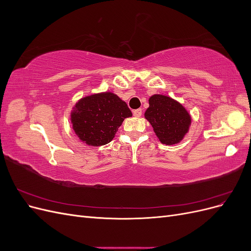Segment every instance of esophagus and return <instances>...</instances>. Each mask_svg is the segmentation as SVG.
Returning <instances> with one entry per match:
<instances>
[{
  "instance_id": "esophagus-1",
  "label": "esophagus",
  "mask_w": 251,
  "mask_h": 251,
  "mask_svg": "<svg viewBox=\"0 0 251 251\" xmlns=\"http://www.w3.org/2000/svg\"><path fill=\"white\" fill-rule=\"evenodd\" d=\"M133 114H134V116H135V117H140V116L142 115V110H141V109L135 110V111L133 112Z\"/></svg>"
}]
</instances>
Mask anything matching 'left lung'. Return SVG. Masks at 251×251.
Segmentation results:
<instances>
[{
  "label": "left lung",
  "mask_w": 251,
  "mask_h": 251,
  "mask_svg": "<svg viewBox=\"0 0 251 251\" xmlns=\"http://www.w3.org/2000/svg\"><path fill=\"white\" fill-rule=\"evenodd\" d=\"M149 104L144 117L153 126L159 141L172 146L184 138L191 126L192 117L183 105L162 94L151 95Z\"/></svg>",
  "instance_id": "8db88e82"
}]
</instances>
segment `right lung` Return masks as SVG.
Returning a JSON list of instances; mask_svg holds the SVG:
<instances>
[{
	"instance_id": "obj_1",
	"label": "right lung",
	"mask_w": 251,
	"mask_h": 251,
	"mask_svg": "<svg viewBox=\"0 0 251 251\" xmlns=\"http://www.w3.org/2000/svg\"><path fill=\"white\" fill-rule=\"evenodd\" d=\"M131 116L126 101L113 92H101L81 97L72 108L70 120L80 141L100 147L112 141L124 120Z\"/></svg>"
}]
</instances>
